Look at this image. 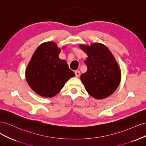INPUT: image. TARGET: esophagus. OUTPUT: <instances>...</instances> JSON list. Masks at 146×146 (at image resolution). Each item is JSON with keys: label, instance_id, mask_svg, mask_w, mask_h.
<instances>
[{"label": "esophagus", "instance_id": "34e87169", "mask_svg": "<svg viewBox=\"0 0 146 146\" xmlns=\"http://www.w3.org/2000/svg\"><path fill=\"white\" fill-rule=\"evenodd\" d=\"M75 76H76V77H78L80 76V71H79V70H76V71H75Z\"/></svg>", "mask_w": 146, "mask_h": 146}]
</instances>
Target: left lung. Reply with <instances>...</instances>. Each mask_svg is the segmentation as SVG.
<instances>
[{
    "instance_id": "1",
    "label": "left lung",
    "mask_w": 146,
    "mask_h": 146,
    "mask_svg": "<svg viewBox=\"0 0 146 146\" xmlns=\"http://www.w3.org/2000/svg\"><path fill=\"white\" fill-rule=\"evenodd\" d=\"M80 48L88 56L84 61L87 71L80 76L86 91L96 99L107 98L115 91L121 81V70L115 58L108 48L100 43L81 45Z\"/></svg>"
}]
</instances>
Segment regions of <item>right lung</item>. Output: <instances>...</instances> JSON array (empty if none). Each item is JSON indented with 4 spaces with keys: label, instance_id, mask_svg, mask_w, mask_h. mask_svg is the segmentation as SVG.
Segmentation results:
<instances>
[{
    "label": "right lung",
    "instance_id": "obj_1",
    "mask_svg": "<svg viewBox=\"0 0 146 146\" xmlns=\"http://www.w3.org/2000/svg\"><path fill=\"white\" fill-rule=\"evenodd\" d=\"M60 52L56 43L47 42L39 46L33 54L25 76L29 86L38 94L52 98L75 76L66 61L59 58Z\"/></svg>",
    "mask_w": 146,
    "mask_h": 146
}]
</instances>
